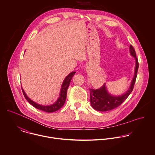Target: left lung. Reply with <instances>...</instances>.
Returning a JSON list of instances; mask_svg holds the SVG:
<instances>
[{"mask_svg":"<svg viewBox=\"0 0 155 155\" xmlns=\"http://www.w3.org/2000/svg\"><path fill=\"white\" fill-rule=\"evenodd\" d=\"M129 51L131 56L135 59V67L134 78L131 81L130 85L128 90L122 95L113 96L107 90L105 84L97 90L90 89V102L91 106L96 110L105 112L112 110L123 103L132 93L137 76V71L139 67L138 60L137 58L136 53L132 45L129 47Z\"/></svg>","mask_w":155,"mask_h":155,"instance_id":"left-lung-1","label":"left lung"}]
</instances>
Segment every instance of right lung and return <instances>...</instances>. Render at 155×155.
I'll return each mask as SVG.
<instances>
[{
    "mask_svg": "<svg viewBox=\"0 0 155 155\" xmlns=\"http://www.w3.org/2000/svg\"><path fill=\"white\" fill-rule=\"evenodd\" d=\"M75 73H76L75 71H73L66 76V78L64 80L63 83L62 84L59 96L58 99H57V101L52 104L48 105V106H43V105H41V104H40L34 102V101H32L31 99H30L27 96L25 92L24 91V90L21 88L23 95H24L25 99L28 101V102L29 103L31 104L33 106H34L35 107H36L38 109L43 110V111L46 112H53L54 111H56L58 109H59L64 105V104L65 102V99H66V97H67V89L69 87L70 81H71L73 76H74V74Z\"/></svg>",
    "mask_w": 155,
    "mask_h": 155,
    "instance_id": "add662e5",
    "label": "right lung"
}]
</instances>
